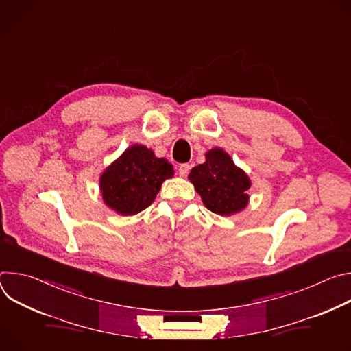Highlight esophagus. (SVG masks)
<instances>
[{
	"label": "esophagus",
	"instance_id": "esophagus-1",
	"mask_svg": "<svg viewBox=\"0 0 351 351\" xmlns=\"http://www.w3.org/2000/svg\"><path fill=\"white\" fill-rule=\"evenodd\" d=\"M189 171H190V165L189 164H182L179 167V175L180 176H187L189 175Z\"/></svg>",
	"mask_w": 351,
	"mask_h": 351
}]
</instances>
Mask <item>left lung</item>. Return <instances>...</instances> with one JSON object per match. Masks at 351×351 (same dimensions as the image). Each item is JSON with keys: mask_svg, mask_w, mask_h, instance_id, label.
Segmentation results:
<instances>
[{"mask_svg": "<svg viewBox=\"0 0 351 351\" xmlns=\"http://www.w3.org/2000/svg\"><path fill=\"white\" fill-rule=\"evenodd\" d=\"M207 161L194 167L189 175L204 206L219 215L241 211L248 203L247 190L252 186L247 175L221 148L206 154Z\"/></svg>", "mask_w": 351, "mask_h": 351, "instance_id": "obj_1", "label": "left lung"}]
</instances>
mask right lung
Segmentation results:
<instances>
[{
    "mask_svg": "<svg viewBox=\"0 0 351 351\" xmlns=\"http://www.w3.org/2000/svg\"><path fill=\"white\" fill-rule=\"evenodd\" d=\"M173 176V167L157 158L152 149L134 144L99 178L106 204L122 215H134L152 204L165 179Z\"/></svg>",
    "mask_w": 351,
    "mask_h": 351,
    "instance_id": "1",
    "label": "right lung"
}]
</instances>
